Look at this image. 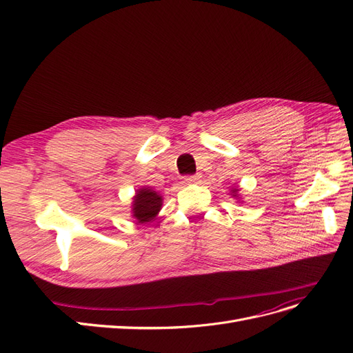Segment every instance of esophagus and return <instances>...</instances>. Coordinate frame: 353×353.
I'll return each mask as SVG.
<instances>
[{"label":"esophagus","mask_w":353,"mask_h":353,"mask_svg":"<svg viewBox=\"0 0 353 353\" xmlns=\"http://www.w3.org/2000/svg\"><path fill=\"white\" fill-rule=\"evenodd\" d=\"M200 179V174H196V175H187L183 178V183L184 184H194L197 183V181Z\"/></svg>","instance_id":"34e87169"}]
</instances>
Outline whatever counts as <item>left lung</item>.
<instances>
[{"label":"left lung","mask_w":353,"mask_h":353,"mask_svg":"<svg viewBox=\"0 0 353 353\" xmlns=\"http://www.w3.org/2000/svg\"><path fill=\"white\" fill-rule=\"evenodd\" d=\"M237 191H239L237 188H234V190H232V197H239V196H237Z\"/></svg>","instance_id":"1"}]
</instances>
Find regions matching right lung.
Returning <instances> with one entry per match:
<instances>
[{"label":"right lung","instance_id":"1","mask_svg":"<svg viewBox=\"0 0 353 353\" xmlns=\"http://www.w3.org/2000/svg\"><path fill=\"white\" fill-rule=\"evenodd\" d=\"M162 196L150 187L140 188L135 193L132 201V216L140 223H147L153 221L157 213L162 209Z\"/></svg>","mask_w":353,"mask_h":353}]
</instances>
